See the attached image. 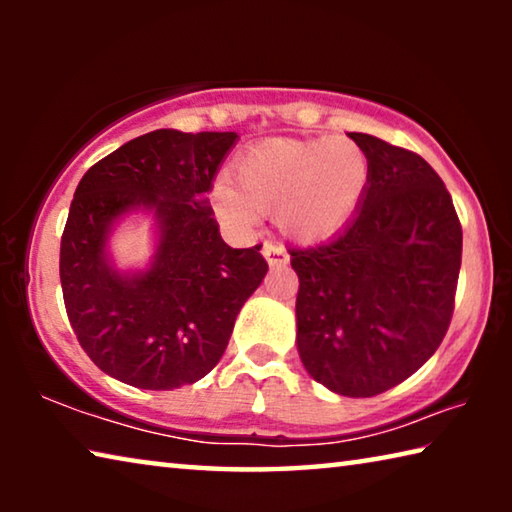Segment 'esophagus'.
<instances>
[{
  "label": "esophagus",
  "mask_w": 512,
  "mask_h": 512,
  "mask_svg": "<svg viewBox=\"0 0 512 512\" xmlns=\"http://www.w3.org/2000/svg\"><path fill=\"white\" fill-rule=\"evenodd\" d=\"M262 255H264V259L271 268H282V266H287V262H289L287 250H284L282 246H275V244H264Z\"/></svg>",
  "instance_id": "esophagus-1"
}]
</instances>
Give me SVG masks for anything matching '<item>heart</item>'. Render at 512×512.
Wrapping results in <instances>:
<instances>
[{
  "label": "heart",
  "mask_w": 512,
  "mask_h": 512,
  "mask_svg": "<svg viewBox=\"0 0 512 512\" xmlns=\"http://www.w3.org/2000/svg\"><path fill=\"white\" fill-rule=\"evenodd\" d=\"M232 178L212 189L216 214L235 228H250L259 212L296 241H320L339 232L368 187V155L348 137L266 140L232 164Z\"/></svg>",
  "instance_id": "b5f03b06"
}]
</instances>
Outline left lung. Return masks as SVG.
Segmentation results:
<instances>
[{
    "label": "left lung",
    "mask_w": 512,
    "mask_h": 512,
    "mask_svg": "<svg viewBox=\"0 0 512 512\" xmlns=\"http://www.w3.org/2000/svg\"><path fill=\"white\" fill-rule=\"evenodd\" d=\"M370 178L341 232L291 250L298 273L296 343L305 370L345 397L388 391L445 339L463 230L443 180L420 155L350 133Z\"/></svg>",
    "instance_id": "obj_1"
}]
</instances>
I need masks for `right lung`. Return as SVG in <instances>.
<instances>
[{
	"mask_svg": "<svg viewBox=\"0 0 512 512\" xmlns=\"http://www.w3.org/2000/svg\"><path fill=\"white\" fill-rule=\"evenodd\" d=\"M237 133H146L81 178L60 239L69 323L88 357L117 381L173 391L203 379L228 348L244 302L268 264L259 246L230 248L210 198ZM149 215L154 253L119 269L111 235Z\"/></svg>",
	"mask_w": 512,
	"mask_h": 512,
	"instance_id": "obj_1",
	"label": "right lung"
}]
</instances>
